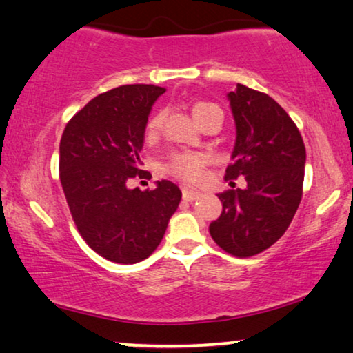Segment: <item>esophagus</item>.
<instances>
[{
    "mask_svg": "<svg viewBox=\"0 0 353 353\" xmlns=\"http://www.w3.org/2000/svg\"><path fill=\"white\" fill-rule=\"evenodd\" d=\"M201 195H203V194H201V192L190 189V187H184V189H182V196H184V200H187V201L199 200Z\"/></svg>",
    "mask_w": 353,
    "mask_h": 353,
    "instance_id": "34e87169",
    "label": "esophagus"
}]
</instances>
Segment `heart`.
Returning <instances> with one entry per match:
<instances>
[{
    "instance_id": "heart-1",
    "label": "heart",
    "mask_w": 353,
    "mask_h": 353,
    "mask_svg": "<svg viewBox=\"0 0 353 353\" xmlns=\"http://www.w3.org/2000/svg\"><path fill=\"white\" fill-rule=\"evenodd\" d=\"M214 110H218V106H214L213 103L199 101L195 103L194 108H192V114H194L196 122H200L206 114H208V112ZM163 121H164V111L157 112V114L148 121L147 129H145V134H147L148 139L157 137L159 130H161ZM205 163H206L205 154L194 153V152H181V153L172 154L171 159H169L168 171L187 182H196L201 179V176H203Z\"/></svg>"
}]
</instances>
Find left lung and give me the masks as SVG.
I'll return each instance as SVG.
<instances>
[{"label": "left lung", "instance_id": "8db88e82", "mask_svg": "<svg viewBox=\"0 0 353 353\" xmlns=\"http://www.w3.org/2000/svg\"><path fill=\"white\" fill-rule=\"evenodd\" d=\"M228 100L236 143L224 177L245 176L247 185L218 195L223 213L210 224V234L224 252L247 258L288 231L302 200L307 153L297 125L266 93L237 83Z\"/></svg>", "mask_w": 353, "mask_h": 353}]
</instances>
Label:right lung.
Wrapping results in <instances>:
<instances>
[{
  "label": "right lung",
  "mask_w": 353,
  "mask_h": 353,
  "mask_svg": "<svg viewBox=\"0 0 353 353\" xmlns=\"http://www.w3.org/2000/svg\"><path fill=\"white\" fill-rule=\"evenodd\" d=\"M166 88L122 85L88 101L65 125L59 179L83 241L106 260L134 265L157 250L182 192L171 181L129 189L140 169L153 103Z\"/></svg>",
  "instance_id": "add662e5"
}]
</instances>
